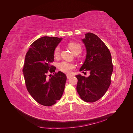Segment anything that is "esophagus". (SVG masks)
Here are the masks:
<instances>
[{"instance_id":"esophagus-1","label":"esophagus","mask_w":133,"mask_h":133,"mask_svg":"<svg viewBox=\"0 0 133 133\" xmlns=\"http://www.w3.org/2000/svg\"><path fill=\"white\" fill-rule=\"evenodd\" d=\"M71 77V75H66V78H67L68 79H70Z\"/></svg>"}]
</instances>
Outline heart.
<instances>
[{
    "label": "heart",
    "mask_w": 133,
    "mask_h": 133,
    "mask_svg": "<svg viewBox=\"0 0 133 133\" xmlns=\"http://www.w3.org/2000/svg\"><path fill=\"white\" fill-rule=\"evenodd\" d=\"M68 46L74 54L77 53L79 54L82 51V46L78 43L71 42L69 43ZM60 48L59 46H57L54 50V57L55 58H58L60 56ZM58 66L60 71L66 74H71L72 71L75 69L76 68L75 64L65 61L59 63Z\"/></svg>",
    "instance_id": "obj_1"
}]
</instances>
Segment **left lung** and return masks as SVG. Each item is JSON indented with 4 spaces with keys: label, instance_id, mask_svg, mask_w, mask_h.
Listing matches in <instances>:
<instances>
[{
    "label": "left lung",
    "instance_id": "left-lung-1",
    "mask_svg": "<svg viewBox=\"0 0 133 133\" xmlns=\"http://www.w3.org/2000/svg\"><path fill=\"white\" fill-rule=\"evenodd\" d=\"M82 41L87 55L80 71L89 70L90 75L75 76L78 79L76 90L83 100L92 103L101 98L108 89L113 66L109 50L97 35L88 33Z\"/></svg>",
    "mask_w": 133,
    "mask_h": 133
}]
</instances>
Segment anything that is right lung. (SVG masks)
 <instances>
[{"mask_svg": "<svg viewBox=\"0 0 133 133\" xmlns=\"http://www.w3.org/2000/svg\"><path fill=\"white\" fill-rule=\"evenodd\" d=\"M62 38L43 37L31 44L25 57L23 73L28 92L41 105H54L62 96L66 76L59 71L48 78L46 74L55 72L54 50Z\"/></svg>", "mask_w": 133, "mask_h": 133, "instance_id": "right-lung-1", "label": "right lung"}]
</instances>
